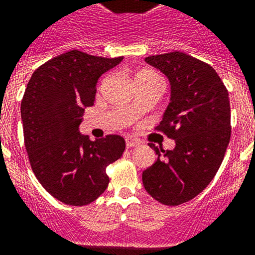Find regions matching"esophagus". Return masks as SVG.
<instances>
[{
	"instance_id": "esophagus-1",
	"label": "esophagus",
	"mask_w": 255,
	"mask_h": 255,
	"mask_svg": "<svg viewBox=\"0 0 255 255\" xmlns=\"http://www.w3.org/2000/svg\"><path fill=\"white\" fill-rule=\"evenodd\" d=\"M126 146H127V147H134V146H138V141L132 138V137H127V138H126Z\"/></svg>"
}]
</instances>
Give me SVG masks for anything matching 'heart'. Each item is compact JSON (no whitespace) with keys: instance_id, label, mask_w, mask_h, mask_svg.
<instances>
[{"instance_id":"heart-1","label":"heart","mask_w":255,"mask_h":255,"mask_svg":"<svg viewBox=\"0 0 255 255\" xmlns=\"http://www.w3.org/2000/svg\"><path fill=\"white\" fill-rule=\"evenodd\" d=\"M137 75H155V74L152 72H141V73H138Z\"/></svg>"}]
</instances>
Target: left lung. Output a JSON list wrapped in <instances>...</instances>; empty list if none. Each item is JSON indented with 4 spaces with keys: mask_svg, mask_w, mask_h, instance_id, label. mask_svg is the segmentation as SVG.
Listing matches in <instances>:
<instances>
[{
    "mask_svg": "<svg viewBox=\"0 0 255 255\" xmlns=\"http://www.w3.org/2000/svg\"><path fill=\"white\" fill-rule=\"evenodd\" d=\"M145 61L169 81V104L159 129L174 140L172 150L142 173L143 187L164 205L191 200L210 183L220 169L231 136L229 92L208 64L183 52L155 55Z\"/></svg>",
    "mask_w": 255,
    "mask_h": 255,
    "instance_id": "8db88e82",
    "label": "left lung"
}]
</instances>
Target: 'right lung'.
Wrapping results in <instances>:
<instances>
[{
	"mask_svg": "<svg viewBox=\"0 0 255 255\" xmlns=\"http://www.w3.org/2000/svg\"><path fill=\"white\" fill-rule=\"evenodd\" d=\"M122 60L72 50L39 66L28 82L20 113L30 167L43 189L64 204L96 200L109 185L106 167L125 151L118 134L91 141L79 132L99 78Z\"/></svg>",
	"mask_w": 255,
	"mask_h": 255,
	"instance_id": "add662e5",
	"label": "right lung"
}]
</instances>
